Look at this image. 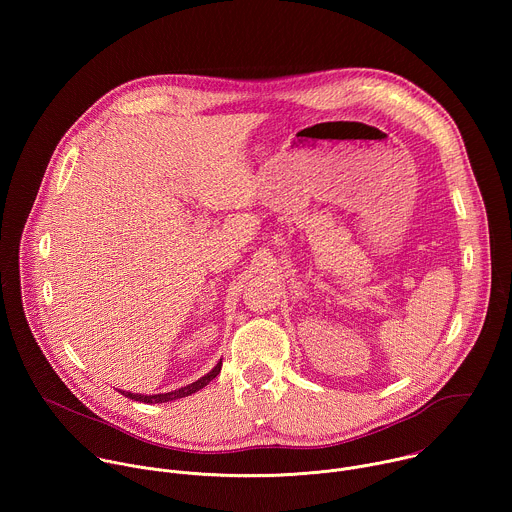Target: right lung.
I'll return each mask as SVG.
<instances>
[{
    "mask_svg": "<svg viewBox=\"0 0 512 512\" xmlns=\"http://www.w3.org/2000/svg\"><path fill=\"white\" fill-rule=\"evenodd\" d=\"M221 367H223V360L216 364V367L208 373V375H204L202 379H198V381H194V383H190V385H186V387H182V389H178V391H170V393H158V395H137V393H125L123 391V395L127 397V399H133V401H141V403H168V401H176V399H182V397H188V395H192V393H196V391H200L202 387H206L218 373H221Z\"/></svg>",
    "mask_w": 512,
    "mask_h": 512,
    "instance_id": "obj_1",
    "label": "right lung"
}]
</instances>
